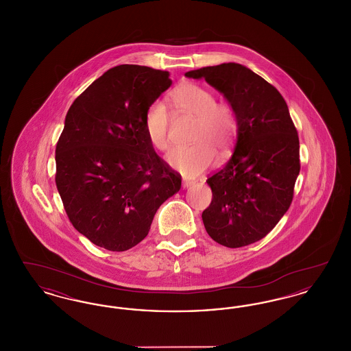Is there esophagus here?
<instances>
[{
	"label": "esophagus",
	"mask_w": 351,
	"mask_h": 351,
	"mask_svg": "<svg viewBox=\"0 0 351 351\" xmlns=\"http://www.w3.org/2000/svg\"><path fill=\"white\" fill-rule=\"evenodd\" d=\"M192 185H195V182H191V180H183V188H189V186H192Z\"/></svg>",
	"instance_id": "obj_1"
}]
</instances>
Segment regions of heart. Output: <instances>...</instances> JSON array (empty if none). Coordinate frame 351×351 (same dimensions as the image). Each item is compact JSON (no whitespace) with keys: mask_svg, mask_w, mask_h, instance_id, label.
<instances>
[{"mask_svg":"<svg viewBox=\"0 0 351 351\" xmlns=\"http://www.w3.org/2000/svg\"><path fill=\"white\" fill-rule=\"evenodd\" d=\"M175 109L196 117L192 133V146L175 147L166 156L168 166L186 178L199 176L216 160V151L223 152L233 145L238 132V119L233 108L217 102L215 93L201 85L186 83L176 88L171 95ZM169 113L162 101L149 105L143 129L151 145L158 150L168 147Z\"/></svg>","mask_w":351,"mask_h":351,"instance_id":"b5f03b06","label":"heart"}]
</instances>
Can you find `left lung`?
Returning <instances> with one entry per match:
<instances>
[{
    "label": "left lung",
    "mask_w": 351,
    "mask_h": 351,
    "mask_svg": "<svg viewBox=\"0 0 351 351\" xmlns=\"http://www.w3.org/2000/svg\"><path fill=\"white\" fill-rule=\"evenodd\" d=\"M229 102L238 132L229 162L206 183L213 199L202 212L208 234L237 249L265 238L293 199L300 172V145L283 96L275 86L238 63L193 69Z\"/></svg>",
    "instance_id": "left-lung-1"
}]
</instances>
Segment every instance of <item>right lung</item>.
Listing matches in <instances>:
<instances>
[{
  "mask_svg": "<svg viewBox=\"0 0 351 351\" xmlns=\"http://www.w3.org/2000/svg\"><path fill=\"white\" fill-rule=\"evenodd\" d=\"M171 84L167 71L117 66L68 110L55 182L75 229L106 250H129L145 239L159 206L182 186L143 129L149 105Z\"/></svg>",
  "mask_w": 351,
  "mask_h": 351,
  "instance_id": "1",
  "label": "right lung"
}]
</instances>
